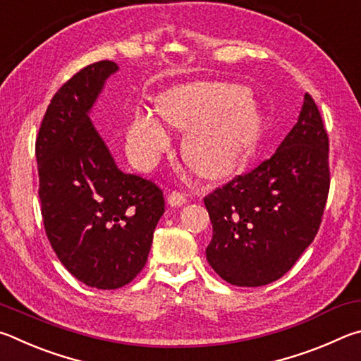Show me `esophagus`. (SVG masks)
I'll return each instance as SVG.
<instances>
[{"label":"esophagus","mask_w":361,"mask_h":361,"mask_svg":"<svg viewBox=\"0 0 361 361\" xmlns=\"http://www.w3.org/2000/svg\"><path fill=\"white\" fill-rule=\"evenodd\" d=\"M187 203V197L184 193L180 192H171L168 195V204L174 206V207H179V206H184Z\"/></svg>","instance_id":"1"}]
</instances>
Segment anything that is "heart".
Wrapping results in <instances>:
<instances>
[{"label":"heart","mask_w":361,"mask_h":361,"mask_svg":"<svg viewBox=\"0 0 361 361\" xmlns=\"http://www.w3.org/2000/svg\"><path fill=\"white\" fill-rule=\"evenodd\" d=\"M158 112L169 125L187 131L182 157L206 179H224L250 160L260 136V114L247 90L235 84H192L168 90ZM171 137L160 118L137 111L126 135L130 157L137 166H155Z\"/></svg>","instance_id":"1"}]
</instances>
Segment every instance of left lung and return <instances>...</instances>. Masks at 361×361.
<instances>
[{
	"label": "left lung",
	"mask_w": 361,
	"mask_h": 361,
	"mask_svg": "<svg viewBox=\"0 0 361 361\" xmlns=\"http://www.w3.org/2000/svg\"><path fill=\"white\" fill-rule=\"evenodd\" d=\"M328 190V135L306 93L276 154L204 198L212 224L207 262L231 286L281 279L317 235Z\"/></svg>",
	"instance_id": "1"
}]
</instances>
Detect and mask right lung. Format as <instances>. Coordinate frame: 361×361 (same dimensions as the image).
<instances>
[{
	"mask_svg": "<svg viewBox=\"0 0 361 361\" xmlns=\"http://www.w3.org/2000/svg\"><path fill=\"white\" fill-rule=\"evenodd\" d=\"M118 71L103 60L80 69L50 101L36 139L41 212L59 260L88 287L126 286L147 262L163 192L123 173L90 112Z\"/></svg>",
	"mask_w": 361,
	"mask_h": 361,
	"instance_id": "add662e5",
	"label": "right lung"
}]
</instances>
